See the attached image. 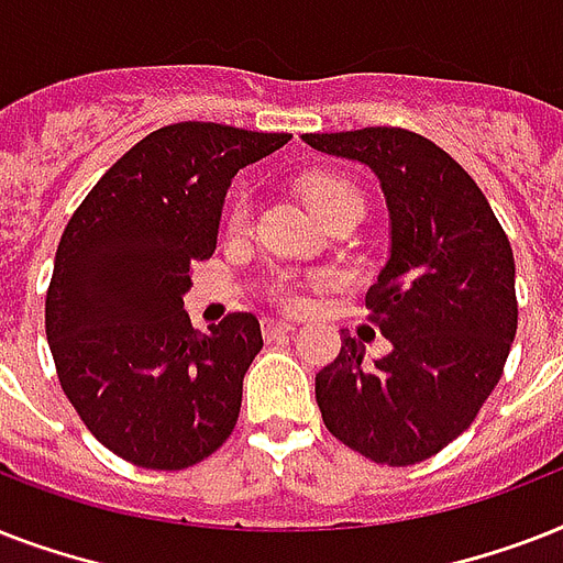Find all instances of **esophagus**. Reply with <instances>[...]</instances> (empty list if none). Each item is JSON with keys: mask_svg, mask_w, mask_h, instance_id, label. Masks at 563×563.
I'll return each mask as SVG.
<instances>
[{"mask_svg": "<svg viewBox=\"0 0 563 563\" xmlns=\"http://www.w3.org/2000/svg\"><path fill=\"white\" fill-rule=\"evenodd\" d=\"M295 330V321H283V318H265L263 321V335L265 339H277Z\"/></svg>", "mask_w": 563, "mask_h": 563, "instance_id": "esophagus-1", "label": "esophagus"}]
</instances>
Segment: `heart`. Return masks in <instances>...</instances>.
Wrapping results in <instances>:
<instances>
[{
	"label": "heart",
	"instance_id": "1",
	"mask_svg": "<svg viewBox=\"0 0 563 563\" xmlns=\"http://www.w3.org/2000/svg\"><path fill=\"white\" fill-rule=\"evenodd\" d=\"M303 192H307V201L312 203L316 212H327L333 207H342V203H365L362 198V189L347 178H339V175H312V178L303 184ZM247 221V201L233 203L230 210V228H242ZM283 300L286 303H298V295L295 291H283Z\"/></svg>",
	"mask_w": 563,
	"mask_h": 563
}]
</instances>
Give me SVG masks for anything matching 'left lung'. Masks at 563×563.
I'll list each match as a JSON object with an SVG mask.
<instances>
[{"instance_id": "1", "label": "left lung", "mask_w": 563, "mask_h": 563, "mask_svg": "<svg viewBox=\"0 0 563 563\" xmlns=\"http://www.w3.org/2000/svg\"><path fill=\"white\" fill-rule=\"evenodd\" d=\"M303 140L365 163L391 219V254L365 295L391 353L365 362V344L342 330V351L316 374L321 418L371 462H427L471 427L506 368L517 333L506 230L476 180L427 136L362 128Z\"/></svg>"}]
</instances>
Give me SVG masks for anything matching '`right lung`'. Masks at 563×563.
Segmentation results:
<instances>
[{"instance_id": "right-lung-1", "label": "right lung", "mask_w": 563, "mask_h": 563, "mask_svg": "<svg viewBox=\"0 0 563 563\" xmlns=\"http://www.w3.org/2000/svg\"><path fill=\"white\" fill-rule=\"evenodd\" d=\"M216 122L140 140L73 212L46 291V339L60 388L92 435L148 471H184L236 427L260 321L233 312L189 324V268L210 260L239 169L289 143Z\"/></svg>"}]
</instances>
